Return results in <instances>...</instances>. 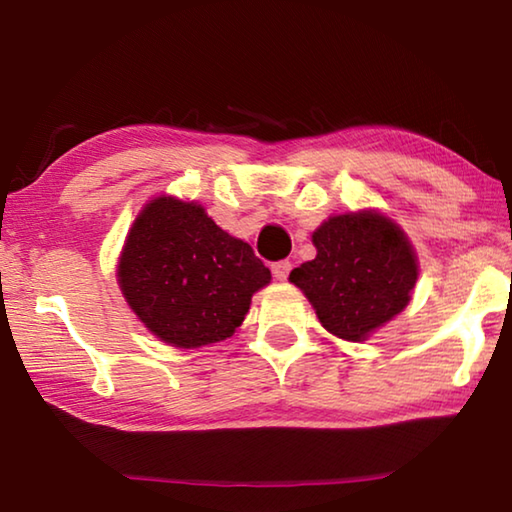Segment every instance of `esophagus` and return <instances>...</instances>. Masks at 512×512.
<instances>
[{
	"instance_id": "34e87169",
	"label": "esophagus",
	"mask_w": 512,
	"mask_h": 512,
	"mask_svg": "<svg viewBox=\"0 0 512 512\" xmlns=\"http://www.w3.org/2000/svg\"><path fill=\"white\" fill-rule=\"evenodd\" d=\"M271 268H273L275 280L284 282V280H287V277H289V273H291V262H275Z\"/></svg>"
}]
</instances>
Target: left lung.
I'll list each match as a JSON object with an SVG mask.
<instances>
[{"label": "left lung", "mask_w": 512, "mask_h": 512, "mask_svg": "<svg viewBox=\"0 0 512 512\" xmlns=\"http://www.w3.org/2000/svg\"><path fill=\"white\" fill-rule=\"evenodd\" d=\"M316 259L289 280L305 293L327 332L366 341L409 305L418 257L400 225L375 210L339 214L311 235Z\"/></svg>", "instance_id": "1"}]
</instances>
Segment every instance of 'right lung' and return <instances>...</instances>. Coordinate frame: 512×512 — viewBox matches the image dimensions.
<instances>
[{"label": "right lung", "instance_id": "obj_1", "mask_svg": "<svg viewBox=\"0 0 512 512\" xmlns=\"http://www.w3.org/2000/svg\"><path fill=\"white\" fill-rule=\"evenodd\" d=\"M117 277L149 332L189 350L235 334L271 271L198 203L158 196L137 214Z\"/></svg>", "mask_w": 512, "mask_h": 512}]
</instances>
